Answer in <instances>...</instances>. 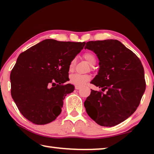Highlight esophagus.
Wrapping results in <instances>:
<instances>
[{
	"label": "esophagus",
	"instance_id": "1",
	"mask_svg": "<svg viewBox=\"0 0 154 154\" xmlns=\"http://www.w3.org/2000/svg\"><path fill=\"white\" fill-rule=\"evenodd\" d=\"M80 88H81V87H79V86H77V85L75 86V89H76V90H79Z\"/></svg>",
	"mask_w": 154,
	"mask_h": 154
}]
</instances>
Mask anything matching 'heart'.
Wrapping results in <instances>:
<instances>
[{
  "mask_svg": "<svg viewBox=\"0 0 154 154\" xmlns=\"http://www.w3.org/2000/svg\"><path fill=\"white\" fill-rule=\"evenodd\" d=\"M83 58L86 60L87 62L91 66H93L96 63V57L92 53H86L83 55ZM75 65V59L71 60L70 62L69 69L70 71H72L74 69ZM91 79V76L88 75H82L79 73L72 74L70 76V82L77 86H82L84 85L88 81Z\"/></svg>",
  "mask_w": 154,
  "mask_h": 154,
  "instance_id": "heart-1",
  "label": "heart"
}]
</instances>
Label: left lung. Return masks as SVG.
Here are the masks:
<instances>
[{
  "label": "left lung",
  "mask_w": 154,
  "mask_h": 154,
  "mask_svg": "<svg viewBox=\"0 0 154 154\" xmlns=\"http://www.w3.org/2000/svg\"><path fill=\"white\" fill-rule=\"evenodd\" d=\"M85 49L94 52L99 60L98 75L90 83L106 90H91L84 102L85 110L100 126H116L133 114L145 92L141 62L118 40L88 41Z\"/></svg>",
  "instance_id": "8db88e82"
}]
</instances>
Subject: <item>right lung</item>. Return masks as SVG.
<instances>
[{"label": "right lung", "mask_w": 154, "mask_h": 154, "mask_svg": "<svg viewBox=\"0 0 154 154\" xmlns=\"http://www.w3.org/2000/svg\"><path fill=\"white\" fill-rule=\"evenodd\" d=\"M85 44L45 39L20 54L10 75L11 93L28 120L47 124L60 114L65 96L75 90L63 84L69 80L70 62Z\"/></svg>", "instance_id": "obj_1"}]
</instances>
